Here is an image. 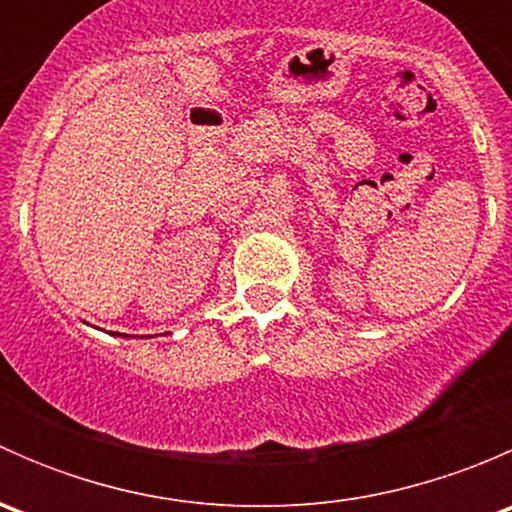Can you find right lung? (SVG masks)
Segmentation results:
<instances>
[{"label":"right lung","mask_w":512,"mask_h":512,"mask_svg":"<svg viewBox=\"0 0 512 512\" xmlns=\"http://www.w3.org/2000/svg\"><path fill=\"white\" fill-rule=\"evenodd\" d=\"M118 337H121V334H118ZM123 337H126V334H123Z\"/></svg>","instance_id":"obj_1"}]
</instances>
